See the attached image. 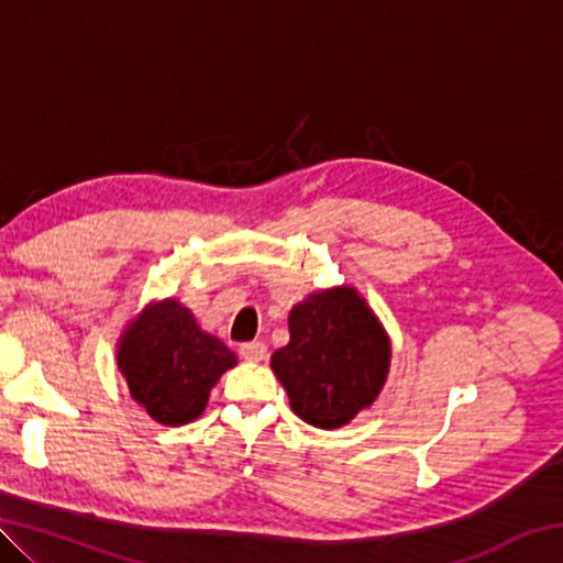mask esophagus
I'll return each mask as SVG.
<instances>
[{"mask_svg":"<svg viewBox=\"0 0 563 563\" xmlns=\"http://www.w3.org/2000/svg\"><path fill=\"white\" fill-rule=\"evenodd\" d=\"M241 355L247 362H261L268 357V347H265V342L261 340H253V342H243L241 345Z\"/></svg>","mask_w":563,"mask_h":563,"instance_id":"34e87169","label":"esophagus"}]
</instances>
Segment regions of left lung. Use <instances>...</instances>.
I'll use <instances>...</instances> for the list:
<instances>
[{
	"label": "left lung",
	"mask_w": 563,
	"mask_h": 563,
	"mask_svg": "<svg viewBox=\"0 0 563 563\" xmlns=\"http://www.w3.org/2000/svg\"><path fill=\"white\" fill-rule=\"evenodd\" d=\"M290 342L271 367L290 407L320 430H338L375 402L389 373V338L355 288L318 290L295 305Z\"/></svg>",
	"instance_id": "obj_1"
}]
</instances>
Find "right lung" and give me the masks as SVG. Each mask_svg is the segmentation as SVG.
I'll list each match as a JSON object with an SVG mask.
<instances>
[{
	"label": "right lung",
	"instance_id": "right-lung-1",
	"mask_svg": "<svg viewBox=\"0 0 563 563\" xmlns=\"http://www.w3.org/2000/svg\"><path fill=\"white\" fill-rule=\"evenodd\" d=\"M129 393L161 424L178 427L203 412L213 385L235 367V352L198 328L176 298L148 305L119 342Z\"/></svg>",
	"mask_w": 563,
	"mask_h": 563
}]
</instances>
